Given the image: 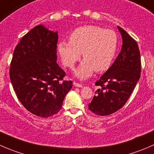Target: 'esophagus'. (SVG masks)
Wrapping results in <instances>:
<instances>
[{"label":"esophagus","mask_w":154,"mask_h":154,"mask_svg":"<svg viewBox=\"0 0 154 154\" xmlns=\"http://www.w3.org/2000/svg\"><path fill=\"white\" fill-rule=\"evenodd\" d=\"M73 85H74V86H76V87H80V88H82V87H83V85L80 84V83H76V82H74V83H73Z\"/></svg>","instance_id":"1"}]
</instances>
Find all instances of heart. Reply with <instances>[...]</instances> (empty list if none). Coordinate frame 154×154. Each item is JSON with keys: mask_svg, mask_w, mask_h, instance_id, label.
I'll use <instances>...</instances> for the list:
<instances>
[{"mask_svg": "<svg viewBox=\"0 0 154 154\" xmlns=\"http://www.w3.org/2000/svg\"><path fill=\"white\" fill-rule=\"evenodd\" d=\"M69 39L70 42H59L58 51L63 64L71 68L83 53L84 60L74 71L77 78H88L94 70L102 72L112 63L118 48V36L115 31L98 26H83L74 29Z\"/></svg>", "mask_w": 154, "mask_h": 154, "instance_id": "b5f03b06", "label": "heart"}]
</instances>
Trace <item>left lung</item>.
I'll return each mask as SVG.
<instances>
[{
	"label": "left lung",
	"instance_id": "8db88e82",
	"mask_svg": "<svg viewBox=\"0 0 154 154\" xmlns=\"http://www.w3.org/2000/svg\"><path fill=\"white\" fill-rule=\"evenodd\" d=\"M122 37L121 52L113 64L95 83L96 91L88 109L97 116H109L122 108L140 78V51L136 42L118 26Z\"/></svg>",
	"mask_w": 154,
	"mask_h": 154
}]
</instances>
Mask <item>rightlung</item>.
Segmentation results:
<instances>
[{"instance_id": "add662e5", "label": "right lung", "mask_w": 154, "mask_h": 154, "mask_svg": "<svg viewBox=\"0 0 154 154\" xmlns=\"http://www.w3.org/2000/svg\"><path fill=\"white\" fill-rule=\"evenodd\" d=\"M57 31L39 24L22 37L11 62L10 77L17 97L38 117L57 114L72 88L71 80L62 81L66 72L57 63Z\"/></svg>"}]
</instances>
